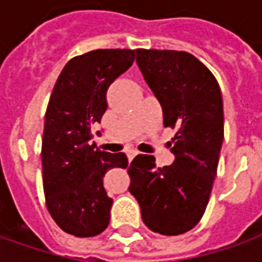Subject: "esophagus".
<instances>
[{"instance_id": "obj_1", "label": "esophagus", "mask_w": 262, "mask_h": 262, "mask_svg": "<svg viewBox=\"0 0 262 262\" xmlns=\"http://www.w3.org/2000/svg\"><path fill=\"white\" fill-rule=\"evenodd\" d=\"M138 154V152H137V151H134V149H131V151H128L127 152V157H128V160H129V161H131V160H133V158H134L135 155Z\"/></svg>"}]
</instances>
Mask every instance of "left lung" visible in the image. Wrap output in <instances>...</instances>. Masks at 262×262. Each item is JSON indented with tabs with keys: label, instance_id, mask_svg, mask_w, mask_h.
<instances>
[{
	"label": "left lung",
	"instance_id": "1",
	"mask_svg": "<svg viewBox=\"0 0 262 262\" xmlns=\"http://www.w3.org/2000/svg\"><path fill=\"white\" fill-rule=\"evenodd\" d=\"M137 64L162 107L164 127L174 128L171 165L157 167L138 154L128 167L129 192L144 224L162 235H180L203 218L217 176L224 140V110L218 81L187 51L137 50Z\"/></svg>",
	"mask_w": 262,
	"mask_h": 262
}]
</instances>
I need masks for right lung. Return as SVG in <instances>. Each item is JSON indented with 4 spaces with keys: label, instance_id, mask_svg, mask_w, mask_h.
<instances>
[{
    "label": "right lung",
    "instance_id": "right-lung-1",
    "mask_svg": "<svg viewBox=\"0 0 262 262\" xmlns=\"http://www.w3.org/2000/svg\"><path fill=\"white\" fill-rule=\"evenodd\" d=\"M135 50H94L71 58L54 85L41 147L45 204L59 228L95 237L110 223L113 200L104 188L111 168H125L124 152L90 144L91 127L107 110V90L133 66Z\"/></svg>",
    "mask_w": 262,
    "mask_h": 262
}]
</instances>
